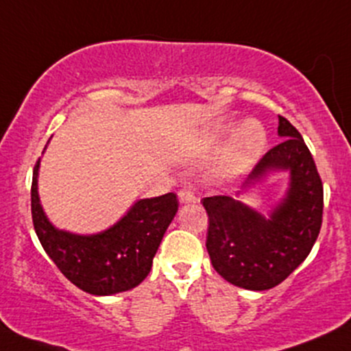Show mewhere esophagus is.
Listing matches in <instances>:
<instances>
[{"label":"esophagus","instance_id":"esophagus-1","mask_svg":"<svg viewBox=\"0 0 351 351\" xmlns=\"http://www.w3.org/2000/svg\"><path fill=\"white\" fill-rule=\"evenodd\" d=\"M178 198H180V203H182V205H188V203H195L196 202V196H195L193 191L186 190V188H184V190H180Z\"/></svg>","mask_w":351,"mask_h":351}]
</instances>
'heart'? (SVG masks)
I'll use <instances>...</instances> for the list:
<instances>
[{"mask_svg":"<svg viewBox=\"0 0 351 351\" xmlns=\"http://www.w3.org/2000/svg\"><path fill=\"white\" fill-rule=\"evenodd\" d=\"M228 130L226 125H219L215 130V136H221ZM267 146V132L258 119L248 118L234 125L226 134L223 145V167L230 175L240 173L255 165Z\"/></svg>","mask_w":351,"mask_h":351,"instance_id":"obj_1","label":"heart"}]
</instances>
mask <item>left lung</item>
Listing matches in <instances>:
<instances>
[{"instance_id": "obj_1", "label": "left lung", "mask_w": 351, "mask_h": 351, "mask_svg": "<svg viewBox=\"0 0 351 351\" xmlns=\"http://www.w3.org/2000/svg\"><path fill=\"white\" fill-rule=\"evenodd\" d=\"M276 145L258 161L237 196L203 198L208 213L206 250L213 268L234 287L263 291L276 287L310 255L323 215V184L298 130L278 117ZM289 173V188L268 217L239 195L269 172Z\"/></svg>"}]
</instances>
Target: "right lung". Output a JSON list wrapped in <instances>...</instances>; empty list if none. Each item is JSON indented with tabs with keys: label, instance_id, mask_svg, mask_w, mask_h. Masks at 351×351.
Here are the masks:
<instances>
[{
	"label": "right lung",
	"instance_id": "1",
	"mask_svg": "<svg viewBox=\"0 0 351 351\" xmlns=\"http://www.w3.org/2000/svg\"><path fill=\"white\" fill-rule=\"evenodd\" d=\"M40 163L41 158L33 169L32 215L46 255L69 282L90 295H117L138 287L148 276L158 246L178 211L176 195L138 199L113 226L99 233H71L56 228L41 206Z\"/></svg>",
	"mask_w": 351,
	"mask_h": 351
}]
</instances>
